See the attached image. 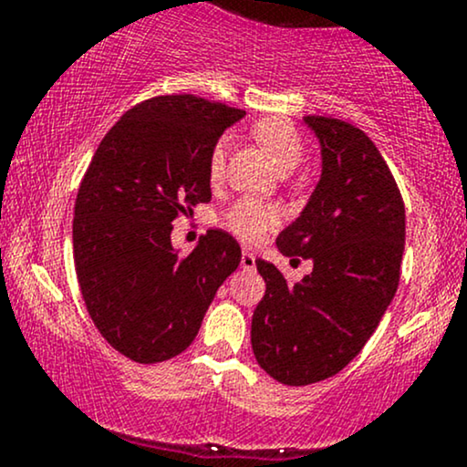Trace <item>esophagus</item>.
<instances>
[{
  "label": "esophagus",
  "instance_id": "1",
  "mask_svg": "<svg viewBox=\"0 0 467 467\" xmlns=\"http://www.w3.org/2000/svg\"><path fill=\"white\" fill-rule=\"evenodd\" d=\"M254 254H252L250 250H244V254H241V267H244V270H254Z\"/></svg>",
  "mask_w": 467,
  "mask_h": 467
}]
</instances>
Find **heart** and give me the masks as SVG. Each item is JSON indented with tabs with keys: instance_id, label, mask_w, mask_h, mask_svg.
<instances>
[{
	"instance_id": "heart-1",
	"label": "heart",
	"mask_w": 467,
	"mask_h": 467,
	"mask_svg": "<svg viewBox=\"0 0 467 467\" xmlns=\"http://www.w3.org/2000/svg\"><path fill=\"white\" fill-rule=\"evenodd\" d=\"M252 136L265 149L283 173L296 169L303 160V140L298 136L296 127L285 118H261L252 125ZM230 140L222 136L213 144L211 158H208V175L211 180H219L226 166ZM222 223L234 237L245 244L264 239L267 233L278 223V208L272 203L254 200V197H241L233 202L226 211L222 213Z\"/></svg>"
}]
</instances>
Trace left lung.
Segmentation results:
<instances>
[{"label": "left lung", "instance_id": "left-lung-1", "mask_svg": "<svg viewBox=\"0 0 467 467\" xmlns=\"http://www.w3.org/2000/svg\"><path fill=\"white\" fill-rule=\"evenodd\" d=\"M303 120L320 142L323 173L276 245L314 270L287 285L275 264L256 261L265 296L250 331L259 367L287 387L331 378L362 351L398 292L406 239L401 192L371 138L337 118Z\"/></svg>", "mask_w": 467, "mask_h": 467}]
</instances>
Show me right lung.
Wrapping results in <instances>:
<instances>
[{
    "instance_id": "right-lung-1",
    "label": "right lung",
    "mask_w": 467,
    "mask_h": 467,
    "mask_svg": "<svg viewBox=\"0 0 467 467\" xmlns=\"http://www.w3.org/2000/svg\"><path fill=\"white\" fill-rule=\"evenodd\" d=\"M245 111L192 94L155 96L107 131L74 203V265L96 329L133 362L175 358L195 340L239 244L208 230L191 254L173 219L211 202L213 144Z\"/></svg>"
}]
</instances>
